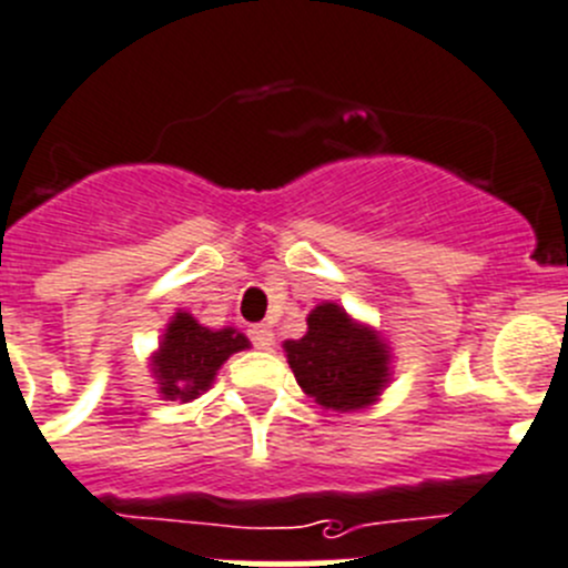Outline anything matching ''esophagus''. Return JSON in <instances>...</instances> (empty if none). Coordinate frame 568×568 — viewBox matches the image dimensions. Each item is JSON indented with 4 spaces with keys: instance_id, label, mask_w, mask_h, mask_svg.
Returning a JSON list of instances; mask_svg holds the SVG:
<instances>
[{
    "instance_id": "esophagus-1",
    "label": "esophagus",
    "mask_w": 568,
    "mask_h": 568,
    "mask_svg": "<svg viewBox=\"0 0 568 568\" xmlns=\"http://www.w3.org/2000/svg\"><path fill=\"white\" fill-rule=\"evenodd\" d=\"M247 334H251V339L258 345V348H273L275 334H273V328L267 326V323H256V326L247 328Z\"/></svg>"
}]
</instances>
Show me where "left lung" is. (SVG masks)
<instances>
[{"mask_svg":"<svg viewBox=\"0 0 568 568\" xmlns=\"http://www.w3.org/2000/svg\"><path fill=\"white\" fill-rule=\"evenodd\" d=\"M284 351L306 396L334 413L368 407L390 382V348L379 332L328 301L310 312L306 334L287 339Z\"/></svg>","mask_w":568,"mask_h":568,"instance_id":"left-lung-1","label":"left lung"}]
</instances>
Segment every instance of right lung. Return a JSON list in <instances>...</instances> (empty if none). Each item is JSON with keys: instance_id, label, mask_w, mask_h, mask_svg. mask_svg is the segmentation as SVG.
Masks as SVG:
<instances>
[{"instance_id": "obj_1", "label": "right lung", "mask_w": 568, "mask_h": 568, "mask_svg": "<svg viewBox=\"0 0 568 568\" xmlns=\"http://www.w3.org/2000/svg\"><path fill=\"white\" fill-rule=\"evenodd\" d=\"M245 348H251V343L234 326L214 332V328L200 326L189 312H175L150 362L161 398L192 402L212 387L223 362Z\"/></svg>"}]
</instances>
